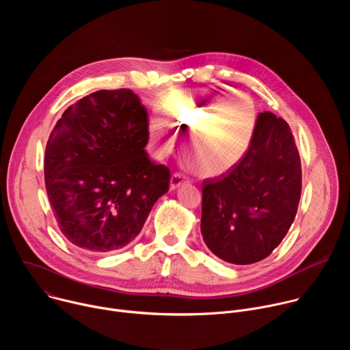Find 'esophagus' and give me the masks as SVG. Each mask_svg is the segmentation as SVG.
Listing matches in <instances>:
<instances>
[{"label": "esophagus", "mask_w": 350, "mask_h": 350, "mask_svg": "<svg viewBox=\"0 0 350 350\" xmlns=\"http://www.w3.org/2000/svg\"><path fill=\"white\" fill-rule=\"evenodd\" d=\"M187 181V178H185V176H183L181 173H174L172 177H170V188L172 189H176V188H178L183 183H185Z\"/></svg>", "instance_id": "esophagus-1"}]
</instances>
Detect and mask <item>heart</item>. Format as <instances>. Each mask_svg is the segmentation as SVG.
Instances as JSON below:
<instances>
[{
  "instance_id": "heart-1",
  "label": "heart",
  "mask_w": 350,
  "mask_h": 350,
  "mask_svg": "<svg viewBox=\"0 0 350 350\" xmlns=\"http://www.w3.org/2000/svg\"><path fill=\"white\" fill-rule=\"evenodd\" d=\"M228 95L220 87L184 91L169 96L162 107L169 129L177 135L189 133V157L202 176H219L232 169L252 142L258 122L252 101L243 95ZM223 109L225 113L219 116ZM166 126L161 120L149 124L151 139L161 152H169L174 146Z\"/></svg>"
}]
</instances>
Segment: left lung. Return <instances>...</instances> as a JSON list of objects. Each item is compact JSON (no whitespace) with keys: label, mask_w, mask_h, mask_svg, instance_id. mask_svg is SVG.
Returning a JSON list of instances; mask_svg holds the SVG:
<instances>
[{"label":"left lung","mask_w":350,"mask_h":350,"mask_svg":"<svg viewBox=\"0 0 350 350\" xmlns=\"http://www.w3.org/2000/svg\"><path fill=\"white\" fill-rule=\"evenodd\" d=\"M301 191V158L291 129L284 119L263 112L243 158L202 183L206 246L232 265L266 259L293 223Z\"/></svg>","instance_id":"obj_1"}]
</instances>
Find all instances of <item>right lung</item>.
I'll list each match as a JSON object with an SVG mask.
<instances>
[{
    "mask_svg": "<svg viewBox=\"0 0 350 350\" xmlns=\"http://www.w3.org/2000/svg\"><path fill=\"white\" fill-rule=\"evenodd\" d=\"M148 113L129 88L99 90L69 107L49 134L44 178L64 237L92 254L139 234L167 192L170 170L145 152Z\"/></svg>",
    "mask_w": 350,
    "mask_h": 350,
    "instance_id": "obj_1",
    "label": "right lung"
}]
</instances>
